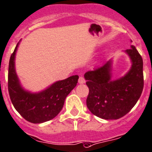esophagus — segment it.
<instances>
[{"mask_svg": "<svg viewBox=\"0 0 152 152\" xmlns=\"http://www.w3.org/2000/svg\"><path fill=\"white\" fill-rule=\"evenodd\" d=\"M78 82H79V84H84V83H85V78H84L83 76H80V77L79 78V81H78Z\"/></svg>", "mask_w": 152, "mask_h": 152, "instance_id": "34e87169", "label": "esophagus"}]
</instances>
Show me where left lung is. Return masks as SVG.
Segmentation results:
<instances>
[{"label":"left lung","mask_w":152,"mask_h":152,"mask_svg":"<svg viewBox=\"0 0 152 152\" xmlns=\"http://www.w3.org/2000/svg\"><path fill=\"white\" fill-rule=\"evenodd\" d=\"M125 52L132 61L129 71L111 80L112 60L85 73L89 94L86 103L90 111L104 120H117L129 113L140 97L144 85L142 58L134 46Z\"/></svg>","instance_id":"8db88e82"}]
</instances>
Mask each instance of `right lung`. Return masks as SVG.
Here are the masks:
<instances>
[{"instance_id":"add662e5","label":"right lung","mask_w":152,"mask_h":152,"mask_svg":"<svg viewBox=\"0 0 152 152\" xmlns=\"http://www.w3.org/2000/svg\"><path fill=\"white\" fill-rule=\"evenodd\" d=\"M19 42L9 63L8 91L15 110L28 122L42 123L56 117L62 109L64 100L76 86L79 76L75 75L58 81L39 93H31L20 85L15 72V58Z\"/></svg>"}]
</instances>
